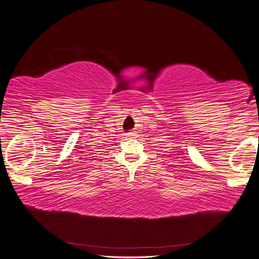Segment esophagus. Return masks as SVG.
<instances>
[{
	"label": "esophagus",
	"mask_w": 259,
	"mask_h": 259,
	"mask_svg": "<svg viewBox=\"0 0 259 259\" xmlns=\"http://www.w3.org/2000/svg\"><path fill=\"white\" fill-rule=\"evenodd\" d=\"M130 136H134V134H131V135H130Z\"/></svg>",
	"instance_id": "obj_1"
}]
</instances>
